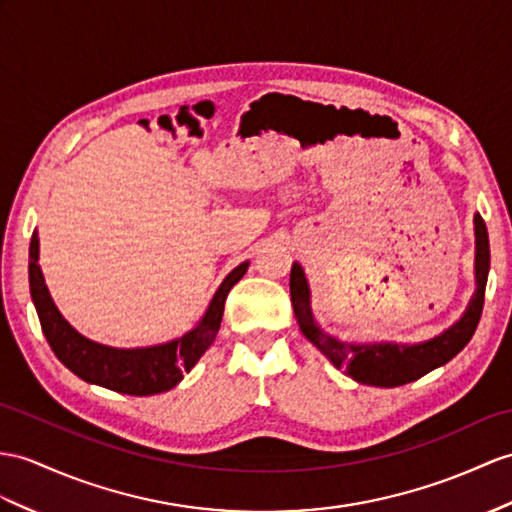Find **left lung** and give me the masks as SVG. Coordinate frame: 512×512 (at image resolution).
<instances>
[{
	"instance_id": "1",
	"label": "left lung",
	"mask_w": 512,
	"mask_h": 512,
	"mask_svg": "<svg viewBox=\"0 0 512 512\" xmlns=\"http://www.w3.org/2000/svg\"><path fill=\"white\" fill-rule=\"evenodd\" d=\"M473 236H476V260H473V276H476V291H473L465 313L454 321L450 328L432 339L419 343H397V341H367L354 343L336 339L334 334L323 330L310 308V284L299 263L291 267V304L299 323V330L317 350L326 356L336 369H343L358 384L380 386V389H393L408 382H415L426 376L432 369L443 367L445 363L463 350L471 341L473 332L484 306V289L489 278L491 252H489V232L482 217L473 215Z\"/></svg>"
}]
</instances>
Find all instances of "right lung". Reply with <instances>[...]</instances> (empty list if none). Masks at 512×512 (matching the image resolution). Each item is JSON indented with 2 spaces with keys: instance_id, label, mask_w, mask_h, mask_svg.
Here are the masks:
<instances>
[{
  "instance_id": "1",
  "label": "right lung",
  "mask_w": 512,
  "mask_h": 512,
  "mask_svg": "<svg viewBox=\"0 0 512 512\" xmlns=\"http://www.w3.org/2000/svg\"><path fill=\"white\" fill-rule=\"evenodd\" d=\"M247 267L249 260L234 267L223 278L204 315L178 339L147 347H112L86 339L56 308L39 265V232L36 230L30 241L28 265L32 302L39 313L45 339L60 363L84 382L126 395L165 393L182 382L184 373H189L213 345L221 326L226 297L232 286L245 276Z\"/></svg>"
}]
</instances>
